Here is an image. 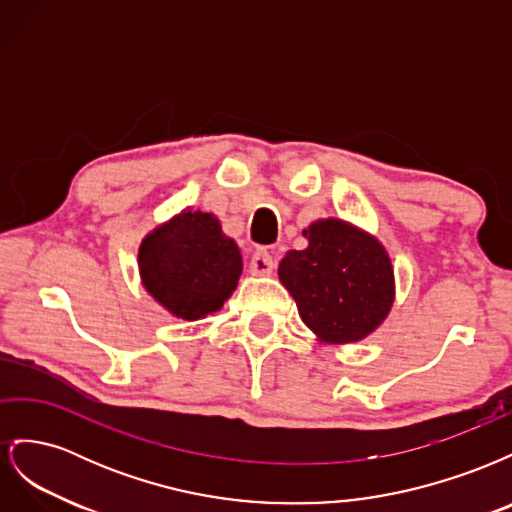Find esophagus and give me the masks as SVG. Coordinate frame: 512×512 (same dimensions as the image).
<instances>
[{
  "label": "esophagus",
  "mask_w": 512,
  "mask_h": 512,
  "mask_svg": "<svg viewBox=\"0 0 512 512\" xmlns=\"http://www.w3.org/2000/svg\"><path fill=\"white\" fill-rule=\"evenodd\" d=\"M275 269V260L269 252H256L252 256V262H250V271L258 277H265V275H271Z\"/></svg>",
  "instance_id": "1"
}]
</instances>
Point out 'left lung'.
I'll list each match as a JSON object with an SVG mask.
<instances>
[{
  "mask_svg": "<svg viewBox=\"0 0 512 512\" xmlns=\"http://www.w3.org/2000/svg\"><path fill=\"white\" fill-rule=\"evenodd\" d=\"M305 250H290L277 275L299 307L305 327L322 344H356L389 318L395 271L371 232L339 218L303 230Z\"/></svg>",
  "mask_w": 512,
  "mask_h": 512,
  "instance_id": "8db88e82",
  "label": "left lung"
}]
</instances>
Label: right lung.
Here are the masks:
<instances>
[{"instance_id":"1","label":"right lung","mask_w":512,"mask_h":512,"mask_svg":"<svg viewBox=\"0 0 512 512\" xmlns=\"http://www.w3.org/2000/svg\"><path fill=\"white\" fill-rule=\"evenodd\" d=\"M138 271L153 301L173 318L194 322L224 307L237 290L243 258L213 213L185 207L143 237Z\"/></svg>"}]
</instances>
